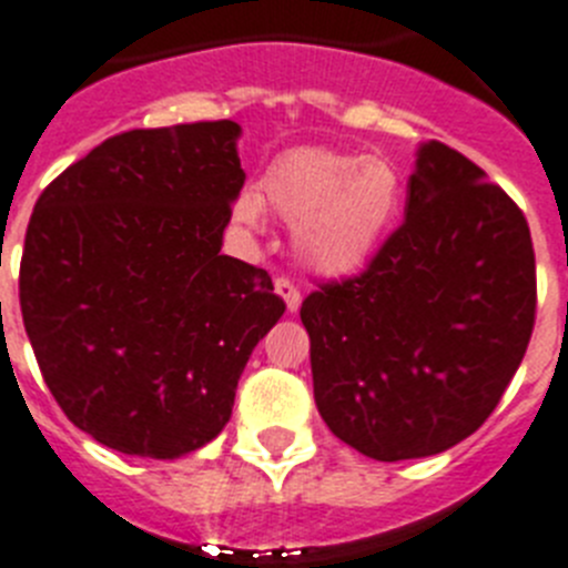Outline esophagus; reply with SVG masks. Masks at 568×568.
I'll list each match as a JSON object with an SVG mask.
<instances>
[{
  "instance_id": "esophagus-1",
  "label": "esophagus",
  "mask_w": 568,
  "mask_h": 568,
  "mask_svg": "<svg viewBox=\"0 0 568 568\" xmlns=\"http://www.w3.org/2000/svg\"><path fill=\"white\" fill-rule=\"evenodd\" d=\"M274 291H277L280 294V300H283L285 303V308H288L291 314L297 312L300 308V303H303V294H300V288L294 283H291L288 277H277L274 280Z\"/></svg>"
}]
</instances>
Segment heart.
<instances>
[{
	"mask_svg": "<svg viewBox=\"0 0 568 568\" xmlns=\"http://www.w3.org/2000/svg\"><path fill=\"white\" fill-rule=\"evenodd\" d=\"M406 196L400 168L388 156L334 148H294L277 156L260 196L240 194L234 223L256 231L263 205L294 225V251L317 274H352L377 254Z\"/></svg>",
	"mask_w": 568,
	"mask_h": 568,
	"instance_id": "heart-1",
	"label": "heart"
}]
</instances>
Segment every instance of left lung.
Returning a JSON list of instances; mask_svg holds the SVG:
<instances>
[{"label":"left lung","instance_id":"obj_1","mask_svg":"<svg viewBox=\"0 0 568 568\" xmlns=\"http://www.w3.org/2000/svg\"><path fill=\"white\" fill-rule=\"evenodd\" d=\"M535 303L523 211L455 148L423 142L406 223L359 277L300 308L325 426L383 463L457 446L515 377Z\"/></svg>","mask_w":568,"mask_h":568}]
</instances>
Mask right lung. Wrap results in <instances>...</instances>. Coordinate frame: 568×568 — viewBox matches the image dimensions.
<instances>
[{"label": "right lung", "mask_w": 568, "mask_h": 568, "mask_svg": "<svg viewBox=\"0 0 568 568\" xmlns=\"http://www.w3.org/2000/svg\"><path fill=\"white\" fill-rule=\"evenodd\" d=\"M231 120L128 131L37 200L19 305L68 420L174 460L231 420L254 345L285 312L268 271L220 254L245 171Z\"/></svg>", "instance_id": "1"}]
</instances>
